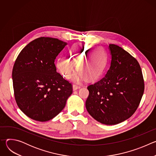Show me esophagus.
<instances>
[{"label":"esophagus","instance_id":"34e87169","mask_svg":"<svg viewBox=\"0 0 156 156\" xmlns=\"http://www.w3.org/2000/svg\"><path fill=\"white\" fill-rule=\"evenodd\" d=\"M81 87L80 86H78L76 84H73V91H75V90H77L78 89H80Z\"/></svg>","mask_w":156,"mask_h":156}]
</instances>
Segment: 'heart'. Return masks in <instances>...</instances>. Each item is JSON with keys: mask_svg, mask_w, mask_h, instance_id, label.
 Returning <instances> with one entry per match:
<instances>
[{"mask_svg": "<svg viewBox=\"0 0 156 156\" xmlns=\"http://www.w3.org/2000/svg\"><path fill=\"white\" fill-rule=\"evenodd\" d=\"M107 62V53L102 48L76 44L69 50V58L58 57L55 66L60 73L66 79L71 78L77 65L80 72L75 76L76 80L85 78L93 80L103 73Z\"/></svg>", "mask_w": 156, "mask_h": 156, "instance_id": "heart-1", "label": "heart"}]
</instances>
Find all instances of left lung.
Returning <instances> with one entry per match:
<instances>
[{"label":"left lung","mask_w":156,"mask_h":156,"mask_svg":"<svg viewBox=\"0 0 156 156\" xmlns=\"http://www.w3.org/2000/svg\"><path fill=\"white\" fill-rule=\"evenodd\" d=\"M110 67L101 80L87 86L88 113L105 125H116L129 119L139 106L144 90L138 62L122 48L109 44Z\"/></svg>","instance_id":"1"}]
</instances>
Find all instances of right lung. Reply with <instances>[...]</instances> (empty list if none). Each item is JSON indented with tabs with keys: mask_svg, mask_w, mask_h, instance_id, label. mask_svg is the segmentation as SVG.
I'll return each instance as SVG.
<instances>
[{
	"mask_svg": "<svg viewBox=\"0 0 156 156\" xmlns=\"http://www.w3.org/2000/svg\"><path fill=\"white\" fill-rule=\"evenodd\" d=\"M66 44L56 38H37L22 49L15 62L12 80L15 101L33 120L52 119L72 94V84L57 72L54 63Z\"/></svg>",
	"mask_w": 156,
	"mask_h": 156,
	"instance_id": "1",
	"label": "right lung"
}]
</instances>
